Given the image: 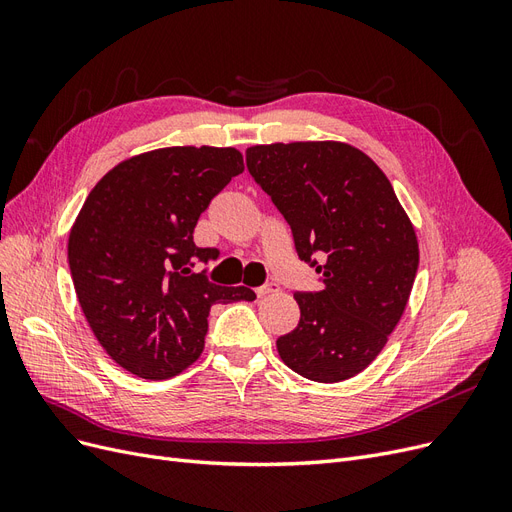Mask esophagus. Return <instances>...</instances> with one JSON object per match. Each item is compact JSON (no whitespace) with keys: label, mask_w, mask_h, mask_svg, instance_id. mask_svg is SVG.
<instances>
[{"label":"esophagus","mask_w":512,"mask_h":512,"mask_svg":"<svg viewBox=\"0 0 512 512\" xmlns=\"http://www.w3.org/2000/svg\"><path fill=\"white\" fill-rule=\"evenodd\" d=\"M277 290H280V286H277V284H265V286L256 288V294L262 299V297H269V294H273V292H277Z\"/></svg>","instance_id":"esophagus-1"}]
</instances>
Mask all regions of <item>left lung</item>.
<instances>
[{"instance_id": "8db88e82", "label": "left lung", "mask_w": 512, "mask_h": 512, "mask_svg": "<svg viewBox=\"0 0 512 512\" xmlns=\"http://www.w3.org/2000/svg\"><path fill=\"white\" fill-rule=\"evenodd\" d=\"M245 160L322 280L318 292H294L301 318L277 352L314 382L361 374L397 327L418 269L416 232L391 181L337 141L254 145Z\"/></svg>"}]
</instances>
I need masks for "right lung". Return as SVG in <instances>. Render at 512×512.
I'll use <instances>...</instances> for the list:
<instances>
[{"label":"right lung","instance_id":"right-lung-1","mask_svg":"<svg viewBox=\"0 0 512 512\" xmlns=\"http://www.w3.org/2000/svg\"><path fill=\"white\" fill-rule=\"evenodd\" d=\"M235 147H164L123 160L96 183L68 239L76 297L100 346L130 374L173 378L205 348L215 303L254 301L215 286L194 262V228L213 196L243 173Z\"/></svg>","mask_w":512,"mask_h":512}]
</instances>
